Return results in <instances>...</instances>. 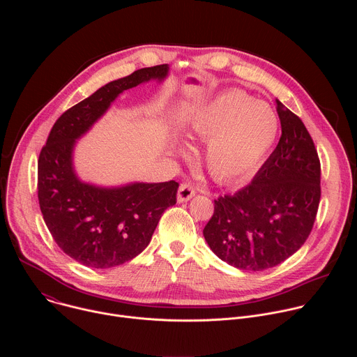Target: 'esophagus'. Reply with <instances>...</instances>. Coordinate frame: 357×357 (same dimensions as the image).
Here are the masks:
<instances>
[{"mask_svg":"<svg viewBox=\"0 0 357 357\" xmlns=\"http://www.w3.org/2000/svg\"><path fill=\"white\" fill-rule=\"evenodd\" d=\"M196 195V188L192 183H182L178 189V202H188L189 199H192Z\"/></svg>","mask_w":357,"mask_h":357,"instance_id":"34e87169","label":"esophagus"}]
</instances>
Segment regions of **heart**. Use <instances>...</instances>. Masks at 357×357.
<instances>
[{"instance_id":"b5f03b06","label":"heart","mask_w":357,"mask_h":357,"mask_svg":"<svg viewBox=\"0 0 357 357\" xmlns=\"http://www.w3.org/2000/svg\"><path fill=\"white\" fill-rule=\"evenodd\" d=\"M192 127L202 138L212 137L206 149L211 175L231 182L260 167L278 135L280 120L264 101L231 90L200 112Z\"/></svg>"}]
</instances>
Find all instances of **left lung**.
<instances>
[{"label":"left lung","instance_id":"8db88e82","mask_svg":"<svg viewBox=\"0 0 357 357\" xmlns=\"http://www.w3.org/2000/svg\"><path fill=\"white\" fill-rule=\"evenodd\" d=\"M281 137L254 179L215 199L203 229L209 247L227 264L263 271L278 266L312 231L321 200V161L302 120L277 100Z\"/></svg>","mask_w":357,"mask_h":357}]
</instances>
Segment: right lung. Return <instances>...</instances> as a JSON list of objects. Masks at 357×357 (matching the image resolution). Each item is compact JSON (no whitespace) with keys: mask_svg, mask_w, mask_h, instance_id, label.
Here are the masks:
<instances>
[{"mask_svg":"<svg viewBox=\"0 0 357 357\" xmlns=\"http://www.w3.org/2000/svg\"><path fill=\"white\" fill-rule=\"evenodd\" d=\"M168 65L135 70L107 83L66 110L50 130L38 160V200L43 220L69 257L90 268L130 261L149 244L162 213L176 203L179 183H132L116 189L82 183L72 167L75 141L124 90L164 79Z\"/></svg>","mask_w":357,"mask_h":357,"instance_id":"add662e5","label":"right lung"}]
</instances>
